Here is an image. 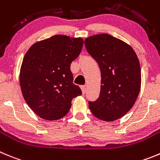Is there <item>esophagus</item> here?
<instances>
[{"mask_svg": "<svg viewBox=\"0 0 160 160\" xmlns=\"http://www.w3.org/2000/svg\"><path fill=\"white\" fill-rule=\"evenodd\" d=\"M80 88H81L82 93L85 94V92H86V87H85V86H81V87H80Z\"/></svg>", "mask_w": 160, "mask_h": 160, "instance_id": "34e87169", "label": "esophagus"}]
</instances>
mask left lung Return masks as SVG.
Here are the masks:
<instances>
[{
    "instance_id": "left-lung-1",
    "label": "left lung",
    "mask_w": 160,
    "mask_h": 160,
    "mask_svg": "<svg viewBox=\"0 0 160 160\" xmlns=\"http://www.w3.org/2000/svg\"><path fill=\"white\" fill-rule=\"evenodd\" d=\"M84 44L101 71L99 97L89 109L97 118L114 122L130 110L140 93L139 59L129 44L108 34L88 37Z\"/></svg>"
}]
</instances>
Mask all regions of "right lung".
<instances>
[{
	"label": "right lung",
	"mask_w": 160,
	"mask_h": 160,
	"mask_svg": "<svg viewBox=\"0 0 160 160\" xmlns=\"http://www.w3.org/2000/svg\"><path fill=\"white\" fill-rule=\"evenodd\" d=\"M83 44L82 38L57 35L34 43L23 57L20 88L28 105L41 118H62L72 98L82 95L72 83L70 65L80 55Z\"/></svg>",
	"instance_id": "1"
}]
</instances>
